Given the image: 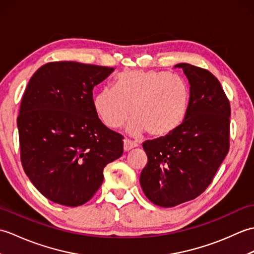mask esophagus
I'll use <instances>...</instances> for the list:
<instances>
[{
    "mask_svg": "<svg viewBox=\"0 0 254 254\" xmlns=\"http://www.w3.org/2000/svg\"><path fill=\"white\" fill-rule=\"evenodd\" d=\"M134 147H136V144L135 143L130 141V139H127V138H124L123 139V149H124V152H128V150L134 148Z\"/></svg>",
    "mask_w": 254,
    "mask_h": 254,
    "instance_id": "obj_1",
    "label": "esophagus"
}]
</instances>
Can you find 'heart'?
I'll return each instance as SVG.
<instances>
[{
	"label": "heart",
	"mask_w": 254,
	"mask_h": 254,
	"mask_svg": "<svg viewBox=\"0 0 254 254\" xmlns=\"http://www.w3.org/2000/svg\"><path fill=\"white\" fill-rule=\"evenodd\" d=\"M190 89L181 77L164 71H128L118 75L116 87H102L94 108L102 123L118 128L131 116L127 131L160 138L174 133L185 121Z\"/></svg>",
	"instance_id": "obj_1"
}]
</instances>
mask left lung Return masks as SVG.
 <instances>
[{"label": "left lung", "mask_w": 254, "mask_h": 254, "mask_svg": "<svg viewBox=\"0 0 254 254\" xmlns=\"http://www.w3.org/2000/svg\"><path fill=\"white\" fill-rule=\"evenodd\" d=\"M190 84L185 121L165 137L143 143L147 165L139 183L150 202L174 207L205 191L229 150L230 105L207 69L179 63Z\"/></svg>", "instance_id": "left-lung-1"}]
</instances>
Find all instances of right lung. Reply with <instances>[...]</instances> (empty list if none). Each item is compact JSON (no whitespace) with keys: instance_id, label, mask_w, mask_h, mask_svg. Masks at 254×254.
I'll return each instance as SVG.
<instances>
[{"instance_id":"obj_1","label":"right lung","mask_w":254,"mask_h":254,"mask_svg":"<svg viewBox=\"0 0 254 254\" xmlns=\"http://www.w3.org/2000/svg\"><path fill=\"white\" fill-rule=\"evenodd\" d=\"M113 67L51 62L32 75L21 99L17 127L27 177L50 201L75 207L94 196L104 168L123 154L122 135L94 108L93 89Z\"/></svg>"}]
</instances>
